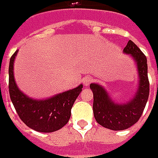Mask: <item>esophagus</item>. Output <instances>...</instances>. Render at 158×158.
Masks as SVG:
<instances>
[{"mask_svg":"<svg viewBox=\"0 0 158 158\" xmlns=\"http://www.w3.org/2000/svg\"><path fill=\"white\" fill-rule=\"evenodd\" d=\"M92 82H93V78L88 76V77L84 78V80H83V84H84L86 87H88L89 85V84H90Z\"/></svg>","mask_w":158,"mask_h":158,"instance_id":"34e87169","label":"esophagus"}]
</instances>
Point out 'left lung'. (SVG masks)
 <instances>
[{
    "instance_id": "1",
    "label": "left lung",
    "mask_w": 158,
    "mask_h": 158,
    "mask_svg": "<svg viewBox=\"0 0 158 158\" xmlns=\"http://www.w3.org/2000/svg\"><path fill=\"white\" fill-rule=\"evenodd\" d=\"M123 52L129 54L136 64L139 77L135 96L124 103L112 100L106 89L98 83H91L93 92V112L97 122L111 130H124L135 125L143 114L149 94L147 58L140 48L129 40Z\"/></svg>"
}]
</instances>
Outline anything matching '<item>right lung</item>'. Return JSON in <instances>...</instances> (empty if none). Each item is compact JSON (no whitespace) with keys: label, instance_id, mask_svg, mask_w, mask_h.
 <instances>
[{"label":"right lung","instance_id":"obj_1","mask_svg":"<svg viewBox=\"0 0 158 158\" xmlns=\"http://www.w3.org/2000/svg\"><path fill=\"white\" fill-rule=\"evenodd\" d=\"M16 52L9 60V96L15 111L30 128L42 133H52L63 127L69 120L71 108L81 93L82 84L46 99H34L25 95L16 85L14 62Z\"/></svg>","mask_w":158,"mask_h":158}]
</instances>
